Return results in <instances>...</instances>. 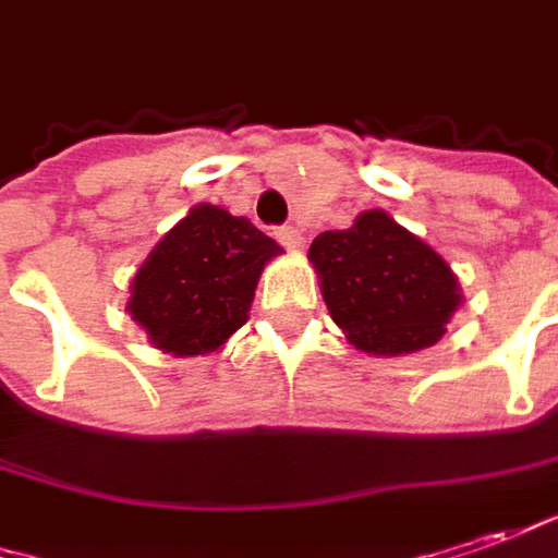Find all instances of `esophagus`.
<instances>
[{"label":"esophagus","instance_id":"34e87169","mask_svg":"<svg viewBox=\"0 0 558 558\" xmlns=\"http://www.w3.org/2000/svg\"><path fill=\"white\" fill-rule=\"evenodd\" d=\"M275 238H278L283 247H290V250H299L302 244H305L302 231L295 229V226H280V229H275Z\"/></svg>","mask_w":558,"mask_h":558}]
</instances>
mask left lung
Wrapping results in <instances>:
<instances>
[{"label":"left lung","instance_id":"1","mask_svg":"<svg viewBox=\"0 0 558 558\" xmlns=\"http://www.w3.org/2000/svg\"><path fill=\"white\" fill-rule=\"evenodd\" d=\"M308 259L332 320L366 354L397 357L430 348L461 302L442 256L385 210H366L351 229L317 234Z\"/></svg>","mask_w":558,"mask_h":558}]
</instances>
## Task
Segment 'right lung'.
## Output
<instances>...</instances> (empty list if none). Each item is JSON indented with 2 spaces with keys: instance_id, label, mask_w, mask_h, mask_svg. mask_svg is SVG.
<instances>
[{
  "instance_id": "add662e5",
  "label": "right lung",
  "mask_w": 558,
  "mask_h": 558,
  "mask_svg": "<svg viewBox=\"0 0 558 558\" xmlns=\"http://www.w3.org/2000/svg\"><path fill=\"white\" fill-rule=\"evenodd\" d=\"M278 253L250 219L198 204L136 271L128 311L168 354L216 351L247 324L263 265Z\"/></svg>"
}]
</instances>
